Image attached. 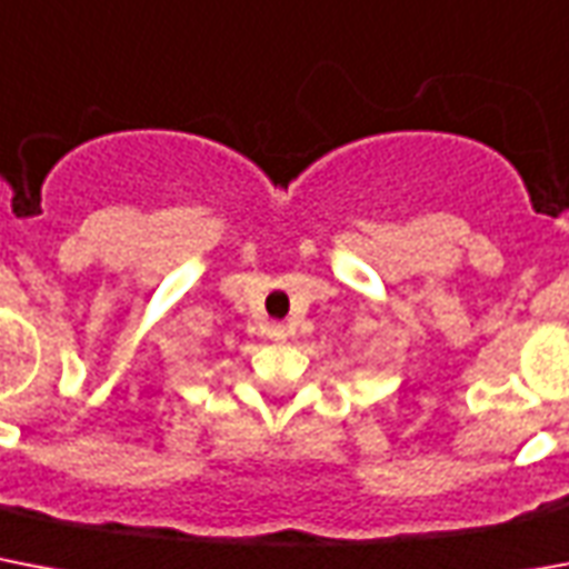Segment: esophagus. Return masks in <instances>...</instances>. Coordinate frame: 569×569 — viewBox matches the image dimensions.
I'll return each mask as SVG.
<instances>
[{
  "label": "esophagus",
  "mask_w": 569,
  "mask_h": 569,
  "mask_svg": "<svg viewBox=\"0 0 569 569\" xmlns=\"http://www.w3.org/2000/svg\"><path fill=\"white\" fill-rule=\"evenodd\" d=\"M288 326H281V322H270V326H267V338L270 340H276V343H281V340H288Z\"/></svg>",
  "instance_id": "34e87169"
}]
</instances>
